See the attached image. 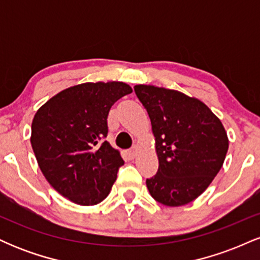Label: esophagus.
<instances>
[{"label":"esophagus","mask_w":260,"mask_h":260,"mask_svg":"<svg viewBox=\"0 0 260 260\" xmlns=\"http://www.w3.org/2000/svg\"><path fill=\"white\" fill-rule=\"evenodd\" d=\"M127 155L131 160H133L137 155V147H133L132 149H129V150L127 151Z\"/></svg>","instance_id":"34e87169"}]
</instances>
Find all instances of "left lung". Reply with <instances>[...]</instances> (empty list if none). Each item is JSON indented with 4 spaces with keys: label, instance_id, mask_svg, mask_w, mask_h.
I'll use <instances>...</instances> for the list:
<instances>
[{
    "label": "left lung",
    "instance_id": "8db88e82",
    "mask_svg": "<svg viewBox=\"0 0 260 260\" xmlns=\"http://www.w3.org/2000/svg\"><path fill=\"white\" fill-rule=\"evenodd\" d=\"M134 91L150 117L159 159L156 175L147 178L149 193L168 207L188 204L222 168L225 128L204 103L183 92L143 84Z\"/></svg>",
    "mask_w": 260,
    "mask_h": 260
}]
</instances>
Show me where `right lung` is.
<instances>
[{"label": "right lung", "instance_id": "obj_1", "mask_svg": "<svg viewBox=\"0 0 260 260\" xmlns=\"http://www.w3.org/2000/svg\"><path fill=\"white\" fill-rule=\"evenodd\" d=\"M132 88L126 83H84L44 104L31 123V147L47 182L64 198L95 205L109 196L124 164L107 137L111 106Z\"/></svg>", "mask_w": 260, "mask_h": 260}]
</instances>
